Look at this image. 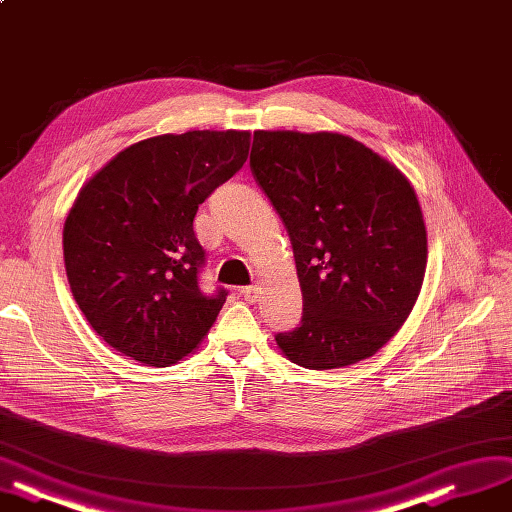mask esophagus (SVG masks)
Masks as SVG:
<instances>
[{
    "mask_svg": "<svg viewBox=\"0 0 512 512\" xmlns=\"http://www.w3.org/2000/svg\"><path fill=\"white\" fill-rule=\"evenodd\" d=\"M241 294H243V298H245V301H248V303H256L258 298H260V290H258L256 286L243 288V290H241Z\"/></svg>",
    "mask_w": 512,
    "mask_h": 512,
    "instance_id": "34e87169",
    "label": "esophagus"
}]
</instances>
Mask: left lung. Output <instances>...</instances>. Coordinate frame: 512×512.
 Listing matches in <instances>:
<instances>
[{"instance_id": "1", "label": "left lung", "mask_w": 512, "mask_h": 512, "mask_svg": "<svg viewBox=\"0 0 512 512\" xmlns=\"http://www.w3.org/2000/svg\"><path fill=\"white\" fill-rule=\"evenodd\" d=\"M254 178L284 220L303 324L275 337L290 362L330 370L375 356L424 284L428 231L415 188L358 139L254 131Z\"/></svg>"}]
</instances>
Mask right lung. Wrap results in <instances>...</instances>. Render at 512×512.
<instances>
[{
    "mask_svg": "<svg viewBox=\"0 0 512 512\" xmlns=\"http://www.w3.org/2000/svg\"><path fill=\"white\" fill-rule=\"evenodd\" d=\"M250 131L142 139L88 180L63 226L67 281L88 324L122 356L171 366L214 326L226 290L199 288V205L248 161Z\"/></svg>",
    "mask_w": 512,
    "mask_h": 512,
    "instance_id": "right-lung-1",
    "label": "right lung"
}]
</instances>
